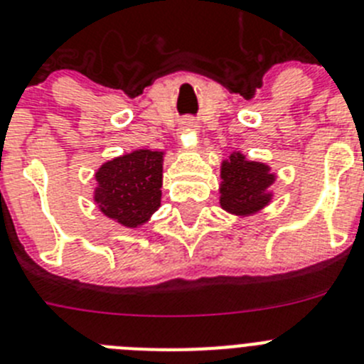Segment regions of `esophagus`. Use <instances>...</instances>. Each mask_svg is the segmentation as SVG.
Masks as SVG:
<instances>
[{
  "label": "esophagus",
  "instance_id": "obj_1",
  "mask_svg": "<svg viewBox=\"0 0 364 364\" xmlns=\"http://www.w3.org/2000/svg\"><path fill=\"white\" fill-rule=\"evenodd\" d=\"M198 129V124H196L195 119H184V121L180 122V132L184 133V135H193Z\"/></svg>",
  "mask_w": 364,
  "mask_h": 364
}]
</instances>
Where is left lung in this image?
I'll return each mask as SVG.
<instances>
[{"label": "left lung", "instance_id": "left-lung-1", "mask_svg": "<svg viewBox=\"0 0 364 364\" xmlns=\"http://www.w3.org/2000/svg\"><path fill=\"white\" fill-rule=\"evenodd\" d=\"M274 182L271 166L232 151L220 162V208L238 218L256 215L274 198Z\"/></svg>", "mask_w": 364, "mask_h": 364}]
</instances>
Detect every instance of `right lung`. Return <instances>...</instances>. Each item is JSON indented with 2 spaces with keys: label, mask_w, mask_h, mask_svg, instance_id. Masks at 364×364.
<instances>
[{
  "label": "right lung",
  "mask_w": 364,
  "mask_h": 364,
  "mask_svg": "<svg viewBox=\"0 0 364 364\" xmlns=\"http://www.w3.org/2000/svg\"><path fill=\"white\" fill-rule=\"evenodd\" d=\"M166 151L135 149L95 171L93 202L106 218L128 229L148 223L160 208Z\"/></svg>",
  "instance_id": "obj_1"
}]
</instances>
